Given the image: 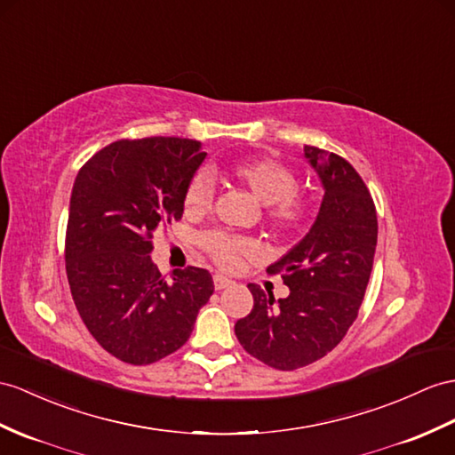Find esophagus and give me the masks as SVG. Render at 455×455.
<instances>
[{"label":"esophagus","mask_w":455,"mask_h":455,"mask_svg":"<svg viewBox=\"0 0 455 455\" xmlns=\"http://www.w3.org/2000/svg\"><path fill=\"white\" fill-rule=\"evenodd\" d=\"M229 285H231V280H228L226 275H221V274L214 275V287H216V290H226V287H229Z\"/></svg>","instance_id":"34e87169"}]
</instances>
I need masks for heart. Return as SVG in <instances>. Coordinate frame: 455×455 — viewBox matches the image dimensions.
<instances>
[{
    "label": "heart",
    "instance_id": "obj_1",
    "mask_svg": "<svg viewBox=\"0 0 455 455\" xmlns=\"http://www.w3.org/2000/svg\"><path fill=\"white\" fill-rule=\"evenodd\" d=\"M226 173L262 204L264 224L280 235L295 234L313 212V196L299 191L297 173L280 160L245 158L231 162ZM212 181L204 172L195 173L185 185L183 212L191 218L203 216L212 204ZM203 251L220 268H235L241 257L254 252V243L245 237H231L221 231H208L201 237Z\"/></svg>",
    "mask_w": 455,
    "mask_h": 455
}]
</instances>
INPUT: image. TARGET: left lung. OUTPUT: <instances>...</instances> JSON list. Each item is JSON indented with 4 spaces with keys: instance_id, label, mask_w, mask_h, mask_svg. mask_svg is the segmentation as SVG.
<instances>
[{
    "instance_id": "obj_1",
    "label": "left lung",
    "mask_w": 455,
    "mask_h": 455,
    "mask_svg": "<svg viewBox=\"0 0 455 455\" xmlns=\"http://www.w3.org/2000/svg\"><path fill=\"white\" fill-rule=\"evenodd\" d=\"M324 185L311 231L270 264L290 295L274 301L249 283L254 305L237 320L235 336L252 357L278 371L307 367L334 349L355 323L372 270L379 235L376 208L355 168L334 152L305 144Z\"/></svg>"
}]
</instances>
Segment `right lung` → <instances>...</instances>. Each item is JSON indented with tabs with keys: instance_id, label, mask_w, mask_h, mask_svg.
Listing matches in <instances>:
<instances>
[{
	"instance_id": "add662e5",
	"label": "right lung",
	"mask_w": 455,
	"mask_h": 455,
	"mask_svg": "<svg viewBox=\"0 0 455 455\" xmlns=\"http://www.w3.org/2000/svg\"><path fill=\"white\" fill-rule=\"evenodd\" d=\"M206 158L180 137L121 139L76 173L65 270L94 339L129 364H150L189 339L212 275L187 266L165 282L150 252L156 231L183 216V191Z\"/></svg>"
}]
</instances>
